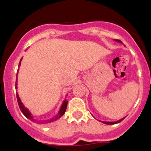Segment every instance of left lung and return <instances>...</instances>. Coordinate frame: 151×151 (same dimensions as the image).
Returning <instances> with one entry per match:
<instances>
[{
  "mask_svg": "<svg viewBox=\"0 0 151 151\" xmlns=\"http://www.w3.org/2000/svg\"><path fill=\"white\" fill-rule=\"evenodd\" d=\"M115 40L116 42H119V43H123L121 40ZM124 119H125V117L123 118V119H120V120H119V121H114V122H111V121H101V122L103 123V124H108V125H113V124H118V123H120L121 121H122Z\"/></svg>",
  "mask_w": 151,
  "mask_h": 151,
  "instance_id": "obj_1",
  "label": "left lung"
}]
</instances>
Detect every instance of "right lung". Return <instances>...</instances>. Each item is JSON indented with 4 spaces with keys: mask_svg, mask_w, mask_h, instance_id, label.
<instances>
[{
    "mask_svg": "<svg viewBox=\"0 0 151 151\" xmlns=\"http://www.w3.org/2000/svg\"><path fill=\"white\" fill-rule=\"evenodd\" d=\"M21 61H22V58L21 60H20V62H19V65L18 67H20V65H21ZM18 72H17V78H16V82H15V89H17V79H18ZM16 96H17V99H18V105H19V107H20V110H21L22 113L24 114V116L26 118H27V119H29L30 120H31L32 121H33V122H36L35 119H34V117L33 116H32V114L30 113V111L28 110V109H27L26 107L24 106L23 104L22 103L21 100H20V97H19L18 96V92L16 93ZM67 103H68V101H67V99H65L64 100L63 103H62V104L61 106V107H60V110H59L58 111V114H57L56 116H55V117L52 118V119H49V120H47V121H42V123H51V122H53V121L58 120V119H60V118H61L62 116L64 115V114L65 113L66 111V109H67Z\"/></svg>",
    "mask_w": 151,
    "mask_h": 151,
    "instance_id": "right-lung-1",
    "label": "right lung"
}]
</instances>
